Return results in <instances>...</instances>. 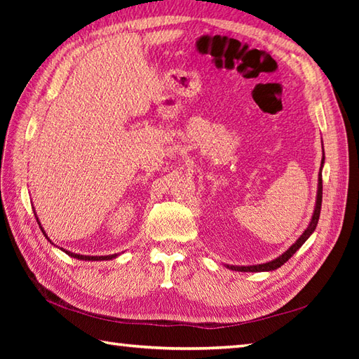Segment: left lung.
<instances>
[{
  "label": "left lung",
  "mask_w": 359,
  "mask_h": 359,
  "mask_svg": "<svg viewBox=\"0 0 359 359\" xmlns=\"http://www.w3.org/2000/svg\"><path fill=\"white\" fill-rule=\"evenodd\" d=\"M323 163H324V158H323ZM321 203H323V174L319 172V182H318V197H316V207H315V212H313V217H311V222L307 226V230L302 233V236L299 239H297L292 247H290L284 255L279 256L278 259H274L271 262H266V264H259V265H250V266H238V265H226L228 269H231L234 271H271V270H276L279 269L280 265H284L290 257H292L297 250L302 247V243L306 242L310 234L315 231V228L318 225V220H319V215H321Z\"/></svg>",
  "instance_id": "left-lung-1"
}]
</instances>
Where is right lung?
<instances>
[{
    "mask_svg": "<svg viewBox=\"0 0 359 359\" xmlns=\"http://www.w3.org/2000/svg\"><path fill=\"white\" fill-rule=\"evenodd\" d=\"M38 220V219H36ZM41 228V226H40ZM43 231V228H41ZM44 233V231H43ZM66 255H69L71 257H75V259H81V261H108V259H112L116 257L117 255H111V256H83V255H75V253H71V251H66Z\"/></svg>",
    "mask_w": 359,
    "mask_h": 359,
    "instance_id": "right-lung-1",
    "label": "right lung"
}]
</instances>
